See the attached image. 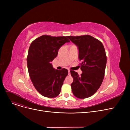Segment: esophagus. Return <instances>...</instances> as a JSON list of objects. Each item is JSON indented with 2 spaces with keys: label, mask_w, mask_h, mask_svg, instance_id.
Instances as JSON below:
<instances>
[{
  "label": "esophagus",
  "mask_w": 130,
  "mask_h": 130,
  "mask_svg": "<svg viewBox=\"0 0 130 130\" xmlns=\"http://www.w3.org/2000/svg\"><path fill=\"white\" fill-rule=\"evenodd\" d=\"M68 72H69V75H70V70H69L68 71Z\"/></svg>",
  "instance_id": "34e87169"
}]
</instances>
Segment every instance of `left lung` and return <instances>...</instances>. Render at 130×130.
I'll use <instances>...</instances> for the list:
<instances>
[{
    "label": "left lung",
    "instance_id": "obj_1",
    "mask_svg": "<svg viewBox=\"0 0 130 130\" xmlns=\"http://www.w3.org/2000/svg\"><path fill=\"white\" fill-rule=\"evenodd\" d=\"M77 46L78 58L81 61L80 76L71 71L74 80L71 84L74 96L79 99L89 98L96 92L103 82L106 65V56L103 45L90 35L67 36Z\"/></svg>",
    "mask_w": 130,
    "mask_h": 130
}]
</instances>
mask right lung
Wrapping results in <instances>:
<instances>
[{
    "label": "right lung",
    "instance_id": "obj_1",
    "mask_svg": "<svg viewBox=\"0 0 130 130\" xmlns=\"http://www.w3.org/2000/svg\"><path fill=\"white\" fill-rule=\"evenodd\" d=\"M70 42L67 36L43 35L30 45L27 58L29 75L36 90L45 97L55 98L60 92L68 70L55 69L51 62L60 47Z\"/></svg>",
    "mask_w": 130,
    "mask_h": 130
}]
</instances>
